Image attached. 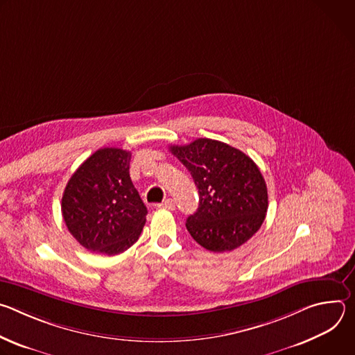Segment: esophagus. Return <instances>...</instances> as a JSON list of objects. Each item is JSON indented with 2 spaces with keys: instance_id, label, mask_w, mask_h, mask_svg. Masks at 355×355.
I'll return each instance as SVG.
<instances>
[{
  "instance_id": "esophagus-1",
  "label": "esophagus",
  "mask_w": 355,
  "mask_h": 355,
  "mask_svg": "<svg viewBox=\"0 0 355 355\" xmlns=\"http://www.w3.org/2000/svg\"><path fill=\"white\" fill-rule=\"evenodd\" d=\"M157 208H162V209H168V211H174L175 209V202L173 199H166L164 202H162V204L157 205Z\"/></svg>"
}]
</instances>
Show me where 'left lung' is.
<instances>
[{
	"label": "left lung",
	"instance_id": "obj_1",
	"mask_svg": "<svg viewBox=\"0 0 355 355\" xmlns=\"http://www.w3.org/2000/svg\"><path fill=\"white\" fill-rule=\"evenodd\" d=\"M191 173L199 207L187 219V230L204 248L232 251L256 234L268 209L266 181L243 151L212 139L170 146Z\"/></svg>",
	"mask_w": 355,
	"mask_h": 355
}]
</instances>
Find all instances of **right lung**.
<instances>
[{
    "label": "right lung",
    "mask_w": 355,
    "mask_h": 355,
    "mask_svg": "<svg viewBox=\"0 0 355 355\" xmlns=\"http://www.w3.org/2000/svg\"><path fill=\"white\" fill-rule=\"evenodd\" d=\"M130 151L104 147L69 180L62 214L73 237L98 254L116 256L133 245L146 223L147 208L129 175Z\"/></svg>",
    "instance_id": "add662e5"
}]
</instances>
